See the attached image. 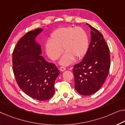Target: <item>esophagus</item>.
<instances>
[{"mask_svg": "<svg viewBox=\"0 0 125 125\" xmlns=\"http://www.w3.org/2000/svg\"><path fill=\"white\" fill-rule=\"evenodd\" d=\"M66 68L64 67H61L60 68H59V70H60L61 71H64L66 70Z\"/></svg>", "mask_w": 125, "mask_h": 125, "instance_id": "esophagus-1", "label": "esophagus"}]
</instances>
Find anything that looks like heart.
<instances>
[{
	"mask_svg": "<svg viewBox=\"0 0 125 125\" xmlns=\"http://www.w3.org/2000/svg\"><path fill=\"white\" fill-rule=\"evenodd\" d=\"M50 42L45 44L46 54L52 59H58L66 52L60 61L62 65L70 64L74 58L79 59L85 56L89 48V40L86 32L81 28L62 27L51 33Z\"/></svg>",
	"mask_w": 125,
	"mask_h": 125,
	"instance_id": "b5f03b06",
	"label": "heart"
}]
</instances>
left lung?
Instances as JSON below:
<instances>
[{
  "instance_id": "8db88e82",
  "label": "left lung",
  "mask_w": 125,
  "mask_h": 125,
  "mask_svg": "<svg viewBox=\"0 0 125 125\" xmlns=\"http://www.w3.org/2000/svg\"><path fill=\"white\" fill-rule=\"evenodd\" d=\"M91 29V41L83 60L74 66V88L82 95H91L99 90L109 73V49L103 35L94 27Z\"/></svg>"
}]
</instances>
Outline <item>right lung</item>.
Instances as JSON below:
<instances>
[{
	"instance_id": "add662e5",
	"label": "right lung",
	"mask_w": 125,
	"mask_h": 125,
	"mask_svg": "<svg viewBox=\"0 0 125 125\" xmlns=\"http://www.w3.org/2000/svg\"><path fill=\"white\" fill-rule=\"evenodd\" d=\"M42 29L29 31L18 41L12 53L13 71L20 88L27 95L40 101L54 94V83L60 73L55 64L45 60L35 38Z\"/></svg>"
}]
</instances>
